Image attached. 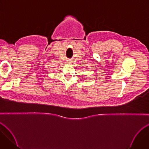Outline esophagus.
<instances>
[{
	"mask_svg": "<svg viewBox=\"0 0 149 149\" xmlns=\"http://www.w3.org/2000/svg\"><path fill=\"white\" fill-rule=\"evenodd\" d=\"M68 62V63H71V61H70V60H69V61H68V62Z\"/></svg>",
	"mask_w": 149,
	"mask_h": 149,
	"instance_id": "obj_1",
	"label": "esophagus"
}]
</instances>
